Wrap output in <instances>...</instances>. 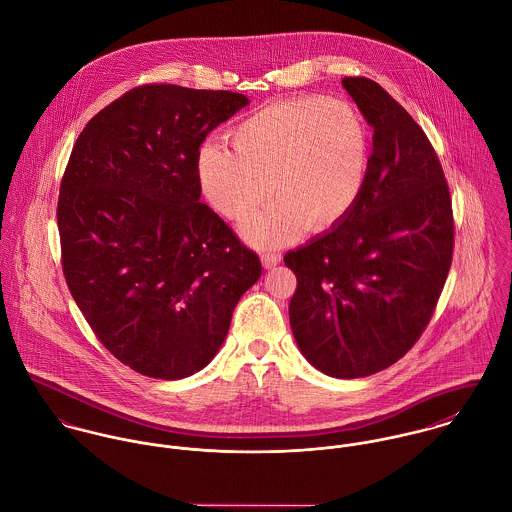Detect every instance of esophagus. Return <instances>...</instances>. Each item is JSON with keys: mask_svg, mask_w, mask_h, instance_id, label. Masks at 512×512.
I'll return each instance as SVG.
<instances>
[{"mask_svg": "<svg viewBox=\"0 0 512 512\" xmlns=\"http://www.w3.org/2000/svg\"><path fill=\"white\" fill-rule=\"evenodd\" d=\"M261 261H263V267L265 269H273L275 265L281 263V253H273V251H267L261 255Z\"/></svg>", "mask_w": 512, "mask_h": 512, "instance_id": "esophagus-1", "label": "esophagus"}]
</instances>
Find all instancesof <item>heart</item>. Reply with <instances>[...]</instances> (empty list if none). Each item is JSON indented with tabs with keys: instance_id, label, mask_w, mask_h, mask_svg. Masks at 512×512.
Instances as JSON below:
<instances>
[{
	"instance_id": "obj_1",
	"label": "heart",
	"mask_w": 512,
	"mask_h": 512,
	"mask_svg": "<svg viewBox=\"0 0 512 512\" xmlns=\"http://www.w3.org/2000/svg\"><path fill=\"white\" fill-rule=\"evenodd\" d=\"M231 150L204 144L198 182L209 205L241 221L279 196L243 225L261 247L285 243L305 227L326 231L358 202L370 160V134L352 104L301 97L267 104L229 132Z\"/></svg>"
}]
</instances>
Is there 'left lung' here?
Here are the masks:
<instances>
[{
  "label": "left lung",
  "mask_w": 512,
  "mask_h": 512,
  "mask_svg": "<svg viewBox=\"0 0 512 512\" xmlns=\"http://www.w3.org/2000/svg\"><path fill=\"white\" fill-rule=\"evenodd\" d=\"M374 128L366 182L328 233L289 251L295 340L332 378H364L408 354L441 297L455 243L441 162L408 110L376 81L344 77Z\"/></svg>",
  "instance_id": "obj_1"
}]
</instances>
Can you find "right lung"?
<instances>
[{"instance_id":"right-lung-1","label":"right lung","mask_w":512,"mask_h":512,"mask_svg":"<svg viewBox=\"0 0 512 512\" xmlns=\"http://www.w3.org/2000/svg\"><path fill=\"white\" fill-rule=\"evenodd\" d=\"M245 104L231 91L142 85L73 146L57 202L63 275L104 348L142 376L200 372L261 277L198 182L205 136Z\"/></svg>"}]
</instances>
